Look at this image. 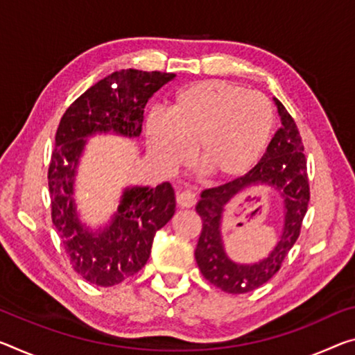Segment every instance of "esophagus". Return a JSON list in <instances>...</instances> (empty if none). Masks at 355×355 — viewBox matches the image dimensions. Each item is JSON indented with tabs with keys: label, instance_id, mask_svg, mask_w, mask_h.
<instances>
[{
	"label": "esophagus",
	"instance_id": "34e87169",
	"mask_svg": "<svg viewBox=\"0 0 355 355\" xmlns=\"http://www.w3.org/2000/svg\"><path fill=\"white\" fill-rule=\"evenodd\" d=\"M177 204L183 208L193 207L196 204L194 193H191V191H180V193H177Z\"/></svg>",
	"mask_w": 355,
	"mask_h": 355
}]
</instances>
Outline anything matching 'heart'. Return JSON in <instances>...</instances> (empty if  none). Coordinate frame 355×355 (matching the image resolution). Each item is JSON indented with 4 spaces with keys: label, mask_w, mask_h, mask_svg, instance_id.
<instances>
[{
    "label": "heart",
    "mask_w": 355,
    "mask_h": 355,
    "mask_svg": "<svg viewBox=\"0 0 355 355\" xmlns=\"http://www.w3.org/2000/svg\"><path fill=\"white\" fill-rule=\"evenodd\" d=\"M273 128V107L239 83L205 80L178 92L167 115L147 121L150 155L162 171L196 162L207 175L234 178L256 164Z\"/></svg>",
    "instance_id": "b5f03b06"
}]
</instances>
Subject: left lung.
Returning a JSON list of instances; mask_svg holds the SVG:
<instances>
[{
  "label": "left lung",
  "mask_w": 355,
  "mask_h": 355,
  "mask_svg": "<svg viewBox=\"0 0 355 355\" xmlns=\"http://www.w3.org/2000/svg\"><path fill=\"white\" fill-rule=\"evenodd\" d=\"M281 116V128L275 132L262 159L230 182L208 188L196 207L202 219V230L196 248V261L204 278L227 294H246L273 277L299 239L309 202V182L303 142L294 118L275 99ZM272 184L285 198V230L280 243L267 259L254 266H240L230 261L222 250L220 216L227 202L251 184Z\"/></svg>",
  "instance_id": "8db88e82"
}]
</instances>
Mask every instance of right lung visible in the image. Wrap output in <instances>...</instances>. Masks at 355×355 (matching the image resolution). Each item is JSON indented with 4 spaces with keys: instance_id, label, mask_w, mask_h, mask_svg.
<instances>
[{
    "instance_id": "add662e5",
    "label": "right lung",
    "mask_w": 355,
    "mask_h": 355,
    "mask_svg": "<svg viewBox=\"0 0 355 355\" xmlns=\"http://www.w3.org/2000/svg\"><path fill=\"white\" fill-rule=\"evenodd\" d=\"M175 74L123 69L103 78L67 107L56 129L49 166L52 221L72 268L88 283L109 288L136 275L147 263L156 230L175 213L171 183L131 188L123 194L114 221L94 235L78 223L72 202L76 166L87 136L114 131L139 136L148 99Z\"/></svg>"
}]
</instances>
